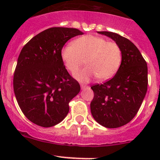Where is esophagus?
<instances>
[{
  "label": "esophagus",
  "mask_w": 160,
  "mask_h": 160,
  "mask_svg": "<svg viewBox=\"0 0 160 160\" xmlns=\"http://www.w3.org/2000/svg\"><path fill=\"white\" fill-rule=\"evenodd\" d=\"M86 88H88V86H86V85H81V89L84 90Z\"/></svg>",
  "instance_id": "esophagus-1"
}]
</instances>
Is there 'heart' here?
Here are the masks:
<instances>
[{
	"label": "heart",
	"mask_w": 160,
	"mask_h": 160,
	"mask_svg": "<svg viewBox=\"0 0 160 160\" xmlns=\"http://www.w3.org/2000/svg\"><path fill=\"white\" fill-rule=\"evenodd\" d=\"M64 65L75 74L86 62L88 67L75 76L81 82L98 77L100 80L112 78L118 70L122 59V50L114 42L93 35L82 36L65 46L61 52Z\"/></svg>",
	"instance_id": "heart-1"
}]
</instances>
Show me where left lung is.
<instances>
[{"mask_svg":"<svg viewBox=\"0 0 160 160\" xmlns=\"http://www.w3.org/2000/svg\"><path fill=\"white\" fill-rule=\"evenodd\" d=\"M112 38L122 50V63L114 77L91 87L92 116L108 128L123 126L139 110L148 86V67L138 48L125 37L111 32H98Z\"/></svg>","mask_w":160,"mask_h":160,"instance_id":"left-lung-1","label":"left lung"}]
</instances>
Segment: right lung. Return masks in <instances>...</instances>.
I'll list each match as a JSON object with an SVG mask.
<instances>
[{"instance_id":"add662e5","label":"right lung","mask_w":160,"mask_h":160,"mask_svg":"<svg viewBox=\"0 0 160 160\" xmlns=\"http://www.w3.org/2000/svg\"><path fill=\"white\" fill-rule=\"evenodd\" d=\"M77 28L54 27L40 32L22 48L14 73L16 100L25 117L49 128L68 114L69 103L80 90L61 56L65 43L83 35Z\"/></svg>"}]
</instances>
